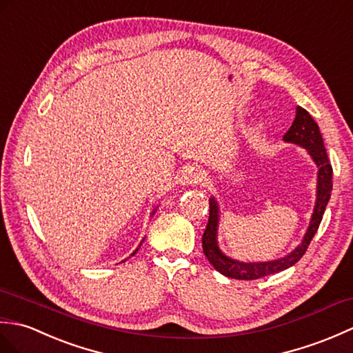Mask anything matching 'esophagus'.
Masks as SVG:
<instances>
[{"instance_id":"obj_1","label":"esophagus","mask_w":353,"mask_h":353,"mask_svg":"<svg viewBox=\"0 0 353 353\" xmlns=\"http://www.w3.org/2000/svg\"><path fill=\"white\" fill-rule=\"evenodd\" d=\"M202 181H205V174L199 168H187L183 172L184 184H201Z\"/></svg>"}]
</instances>
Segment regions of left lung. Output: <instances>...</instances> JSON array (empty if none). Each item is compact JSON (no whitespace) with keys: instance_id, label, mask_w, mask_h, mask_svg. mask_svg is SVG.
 Returning a JSON list of instances; mask_svg holds the SVG:
<instances>
[{"instance_id":"8db88e82","label":"left lung","mask_w":353,"mask_h":353,"mask_svg":"<svg viewBox=\"0 0 353 353\" xmlns=\"http://www.w3.org/2000/svg\"><path fill=\"white\" fill-rule=\"evenodd\" d=\"M284 142L299 145L308 151L311 159L314 160L319 168L317 174V198L314 211H312L310 226L302 243L297 246L293 252L288 255L278 258L273 261H264V263H245L239 260H232V258L226 256L217 245V226H219V205L214 198H210V217L207 228L203 231L202 236V249L205 254L207 260L211 265L221 272L222 275L234 278V279H243V281H252L263 276L272 275V273L283 272L288 268H292L297 261L301 260L303 254L307 252L310 243L314 237V234L319 230V225L322 222L323 213L327 205V201L331 198L332 192V166L327 159V154L323 145L322 134H320L319 125L312 119L311 114L302 107L296 108V117L292 123V127L284 134Z\"/></svg>"}]
</instances>
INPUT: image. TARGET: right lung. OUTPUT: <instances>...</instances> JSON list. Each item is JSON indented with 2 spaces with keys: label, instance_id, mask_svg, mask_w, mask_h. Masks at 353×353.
Masks as SVG:
<instances>
[{
  "label": "right lung",
  "instance_id": "add662e5",
  "mask_svg": "<svg viewBox=\"0 0 353 353\" xmlns=\"http://www.w3.org/2000/svg\"><path fill=\"white\" fill-rule=\"evenodd\" d=\"M154 213H155V210H154V211H152V214H154ZM143 240H145V239H143ZM137 250H139V248H137V249H136V250H134V252H132V255H134V254H136V252H137Z\"/></svg>",
  "mask_w": 353,
  "mask_h": 353
}]
</instances>
